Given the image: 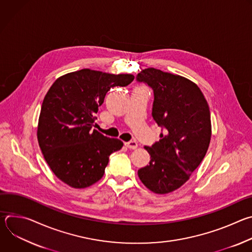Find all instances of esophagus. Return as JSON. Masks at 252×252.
Instances as JSON below:
<instances>
[{"label": "esophagus", "mask_w": 252, "mask_h": 252, "mask_svg": "<svg viewBox=\"0 0 252 252\" xmlns=\"http://www.w3.org/2000/svg\"><path fill=\"white\" fill-rule=\"evenodd\" d=\"M125 145L126 148H128L130 150H135L137 148V142L135 140H129V141L126 142Z\"/></svg>", "instance_id": "1"}]
</instances>
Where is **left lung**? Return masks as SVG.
<instances>
[{
	"label": "left lung",
	"instance_id": "left-lung-1",
	"mask_svg": "<svg viewBox=\"0 0 252 252\" xmlns=\"http://www.w3.org/2000/svg\"><path fill=\"white\" fill-rule=\"evenodd\" d=\"M154 92L153 118L161 127L160 139L145 147L150 164L138 169L141 183L164 194L186 184L207 152L211 123L207 101L189 80L157 68H146L135 77Z\"/></svg>",
	"mask_w": 252,
	"mask_h": 252
}]
</instances>
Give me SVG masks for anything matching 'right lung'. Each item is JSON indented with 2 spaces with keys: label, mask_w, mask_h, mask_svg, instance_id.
Returning a JSON list of instances; mask_svg holds the SVG:
<instances>
[{
  "label": "right lung",
  "mask_w": 252,
  "mask_h": 252,
  "mask_svg": "<svg viewBox=\"0 0 252 252\" xmlns=\"http://www.w3.org/2000/svg\"><path fill=\"white\" fill-rule=\"evenodd\" d=\"M133 79L84 68L59 78L50 88L42 104L38 140L47 163L67 186L85 189L98 182L110 156L123 148L122 140L93 126L106 93Z\"/></svg>",
  "instance_id": "obj_1"
}]
</instances>
